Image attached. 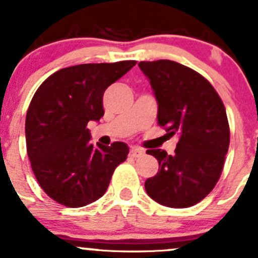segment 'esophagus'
Masks as SVG:
<instances>
[{
	"label": "esophagus",
	"instance_id": "1",
	"mask_svg": "<svg viewBox=\"0 0 258 258\" xmlns=\"http://www.w3.org/2000/svg\"><path fill=\"white\" fill-rule=\"evenodd\" d=\"M143 152H145V151H143L142 149H136V147H133V149L131 150V156L140 157V156H142Z\"/></svg>",
	"mask_w": 258,
	"mask_h": 258
}]
</instances>
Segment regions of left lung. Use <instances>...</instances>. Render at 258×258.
I'll list each match as a JSON object with an SVG mask.
<instances>
[{"mask_svg": "<svg viewBox=\"0 0 258 258\" xmlns=\"http://www.w3.org/2000/svg\"><path fill=\"white\" fill-rule=\"evenodd\" d=\"M157 101V122L178 136L174 155L147 150L159 172L146 179L149 197L161 206L187 208L213 190L229 150L226 109L208 80L177 61L138 63Z\"/></svg>", "mask_w": 258, "mask_h": 258, "instance_id": "1", "label": "left lung"}]
</instances>
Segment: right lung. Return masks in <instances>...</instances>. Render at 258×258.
Wrapping results in <instances>:
<instances>
[{"label": "right lung", "instance_id": "1", "mask_svg": "<svg viewBox=\"0 0 258 258\" xmlns=\"http://www.w3.org/2000/svg\"><path fill=\"white\" fill-rule=\"evenodd\" d=\"M136 63L61 68L32 98L26 117L27 152L41 188L61 206L79 208L103 197L116 166L126 160V143L89 142L88 122L99 121L106 89Z\"/></svg>", "mask_w": 258, "mask_h": 258}]
</instances>
